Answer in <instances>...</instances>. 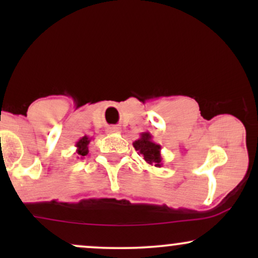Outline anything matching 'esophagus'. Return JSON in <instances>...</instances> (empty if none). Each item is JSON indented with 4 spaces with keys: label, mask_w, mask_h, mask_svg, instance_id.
Wrapping results in <instances>:
<instances>
[{
    "label": "esophagus",
    "mask_w": 258,
    "mask_h": 258,
    "mask_svg": "<svg viewBox=\"0 0 258 258\" xmlns=\"http://www.w3.org/2000/svg\"><path fill=\"white\" fill-rule=\"evenodd\" d=\"M106 132H108V133L120 132V127H117V126H109L108 128H106Z\"/></svg>",
    "instance_id": "esophagus-1"
}]
</instances>
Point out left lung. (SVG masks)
<instances>
[{"mask_svg": "<svg viewBox=\"0 0 258 258\" xmlns=\"http://www.w3.org/2000/svg\"><path fill=\"white\" fill-rule=\"evenodd\" d=\"M133 147L136 150H138L139 154L143 155L147 164L155 167L162 166L161 146L153 142V136L149 132L141 133V137L133 142Z\"/></svg>", "mask_w": 258, "mask_h": 258, "instance_id": "1", "label": "left lung"}]
</instances>
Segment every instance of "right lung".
Returning <instances> with one entry per match:
<instances>
[{
	"instance_id": "obj_1",
	"label": "right lung",
	"mask_w": 258,
	"mask_h": 258,
	"mask_svg": "<svg viewBox=\"0 0 258 258\" xmlns=\"http://www.w3.org/2000/svg\"><path fill=\"white\" fill-rule=\"evenodd\" d=\"M91 139L92 138L88 137V136H84V137L80 138L79 141L76 142L75 147H76V154H78V159L85 158V156L88 154V152H90V150H88V144H90Z\"/></svg>"
}]
</instances>
